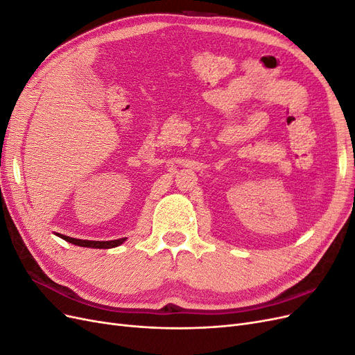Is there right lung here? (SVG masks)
I'll use <instances>...</instances> for the list:
<instances>
[{
    "mask_svg": "<svg viewBox=\"0 0 355 355\" xmlns=\"http://www.w3.org/2000/svg\"><path fill=\"white\" fill-rule=\"evenodd\" d=\"M58 237L63 239L68 243H72L75 245L80 247H90V249H112V247H118L120 244H123L127 239H118V240H110V241H93V240H78V239H72V237H67L63 234H56Z\"/></svg>",
    "mask_w": 355,
    "mask_h": 355,
    "instance_id": "add662e5",
    "label": "right lung"
}]
</instances>
